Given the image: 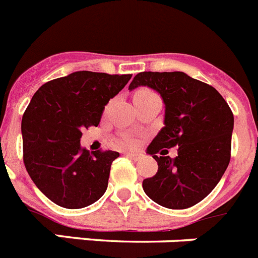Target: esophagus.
<instances>
[{
  "instance_id": "esophagus-1",
  "label": "esophagus",
  "mask_w": 258,
  "mask_h": 258,
  "mask_svg": "<svg viewBox=\"0 0 258 258\" xmlns=\"http://www.w3.org/2000/svg\"><path fill=\"white\" fill-rule=\"evenodd\" d=\"M126 156L131 157V159H133V160H141V159H143V155L141 154V152H126Z\"/></svg>"
}]
</instances>
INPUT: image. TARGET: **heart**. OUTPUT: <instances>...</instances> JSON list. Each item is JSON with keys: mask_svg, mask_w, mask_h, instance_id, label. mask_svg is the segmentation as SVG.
Here are the masks:
<instances>
[{"mask_svg": "<svg viewBox=\"0 0 258 258\" xmlns=\"http://www.w3.org/2000/svg\"><path fill=\"white\" fill-rule=\"evenodd\" d=\"M147 95H155L154 92H151V90H146V89H143V90H140V92H137L136 94H134V99H137V98H140V97H147ZM122 145L125 146H132L134 145V140L133 138H124V140L121 141Z\"/></svg>", "mask_w": 258, "mask_h": 258, "instance_id": "1", "label": "heart"}]
</instances>
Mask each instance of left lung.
Here are the masks:
<instances>
[{
    "label": "left lung",
    "mask_w": 258,
    "mask_h": 258,
    "mask_svg": "<svg viewBox=\"0 0 258 258\" xmlns=\"http://www.w3.org/2000/svg\"><path fill=\"white\" fill-rule=\"evenodd\" d=\"M138 86L154 89L165 104L164 127L147 147L159 168L143 190L161 207L190 208L217 186L229 165L234 115L213 86L184 72H141L129 90ZM172 147H179L174 159L165 156Z\"/></svg>",
    "instance_id": "1"
}]
</instances>
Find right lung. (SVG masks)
Returning <instances> with one entry per match:
<instances>
[{
	"label": "right lung",
	"instance_id": "obj_1",
	"mask_svg": "<svg viewBox=\"0 0 258 258\" xmlns=\"http://www.w3.org/2000/svg\"><path fill=\"white\" fill-rule=\"evenodd\" d=\"M132 79L77 71L44 84L22 118L23 160L38 190L68 209L88 207L103 197L115 151L90 152L80 140L97 126L104 106Z\"/></svg>",
	"mask_w": 258,
	"mask_h": 258
}]
</instances>
